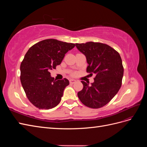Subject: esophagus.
Segmentation results:
<instances>
[{"label":"esophagus","instance_id":"obj_1","mask_svg":"<svg viewBox=\"0 0 147 147\" xmlns=\"http://www.w3.org/2000/svg\"><path fill=\"white\" fill-rule=\"evenodd\" d=\"M76 82H77L76 80H75V79H70V83H72V84L75 83Z\"/></svg>","mask_w":147,"mask_h":147}]
</instances>
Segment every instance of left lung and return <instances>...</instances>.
I'll use <instances>...</instances> for the list:
<instances>
[{
	"label": "left lung",
	"instance_id": "1",
	"mask_svg": "<svg viewBox=\"0 0 147 147\" xmlns=\"http://www.w3.org/2000/svg\"><path fill=\"white\" fill-rule=\"evenodd\" d=\"M75 45L86 56V72L96 74L94 82L90 85L82 81L83 88L78 92V98L88 107L100 108L107 104L121 88L124 73L121 56L104 43L90 42Z\"/></svg>",
	"mask_w": 147,
	"mask_h": 147
}]
</instances>
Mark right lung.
<instances>
[{"mask_svg":"<svg viewBox=\"0 0 147 147\" xmlns=\"http://www.w3.org/2000/svg\"><path fill=\"white\" fill-rule=\"evenodd\" d=\"M75 46L47 39L35 44L26 53L20 66L21 82L29 101L39 109H53L59 104L69 81L67 78L56 80L50 72L56 69L65 54Z\"/></svg>","mask_w":147,"mask_h":147,"instance_id":"1","label":"right lung"}]
</instances>
